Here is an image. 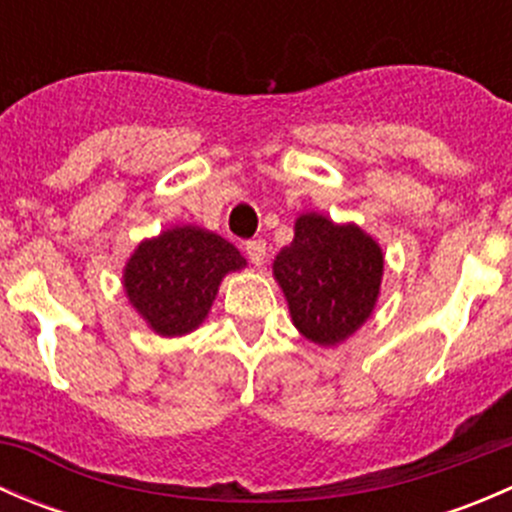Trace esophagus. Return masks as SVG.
<instances>
[{
	"label": "esophagus",
	"mask_w": 512,
	"mask_h": 512,
	"mask_svg": "<svg viewBox=\"0 0 512 512\" xmlns=\"http://www.w3.org/2000/svg\"><path fill=\"white\" fill-rule=\"evenodd\" d=\"M245 252H247V257H250L252 265L260 267L262 262H265V257H267V245H265V240H250V242H245Z\"/></svg>",
	"instance_id": "34e87169"
}]
</instances>
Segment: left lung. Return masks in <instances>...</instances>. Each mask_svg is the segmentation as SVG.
I'll list each match as a JSON object with an SVG mask.
<instances>
[{"instance_id": "left-lung-1", "label": "left lung", "mask_w": 512, "mask_h": 512, "mask_svg": "<svg viewBox=\"0 0 512 512\" xmlns=\"http://www.w3.org/2000/svg\"><path fill=\"white\" fill-rule=\"evenodd\" d=\"M384 257L356 225L302 215L294 240L275 257V277L299 332L314 344H337L369 319Z\"/></svg>"}]
</instances>
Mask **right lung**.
Segmentation results:
<instances>
[{
	"label": "right lung",
	"mask_w": 512,
	"mask_h": 512,
	"mask_svg": "<svg viewBox=\"0 0 512 512\" xmlns=\"http://www.w3.org/2000/svg\"><path fill=\"white\" fill-rule=\"evenodd\" d=\"M245 257L213 232L173 227L133 252L123 285L133 307L163 337L193 332L218 294L220 280Z\"/></svg>",
	"instance_id": "add662e5"
}]
</instances>
